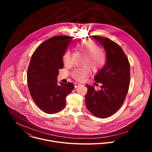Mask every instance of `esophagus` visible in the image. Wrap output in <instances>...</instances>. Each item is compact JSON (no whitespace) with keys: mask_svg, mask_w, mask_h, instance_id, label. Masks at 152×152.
Returning a JSON list of instances; mask_svg holds the SVG:
<instances>
[{"mask_svg":"<svg viewBox=\"0 0 152 152\" xmlns=\"http://www.w3.org/2000/svg\"><path fill=\"white\" fill-rule=\"evenodd\" d=\"M82 85V84L80 83L75 82V88H77V86H80V85Z\"/></svg>","mask_w":152,"mask_h":152,"instance_id":"34e87169","label":"esophagus"}]
</instances>
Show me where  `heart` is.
I'll use <instances>...</instances> for the list:
<instances>
[{
  "label": "heart",
  "instance_id": "b5f03b06",
  "mask_svg": "<svg viewBox=\"0 0 152 152\" xmlns=\"http://www.w3.org/2000/svg\"><path fill=\"white\" fill-rule=\"evenodd\" d=\"M75 49L83 54L82 67L77 68L72 72L73 77L77 80H83L89 75L90 69L96 72L102 69L106 61L104 50L99 48L95 42L91 40H85L76 45ZM62 60L66 65H69L71 61V53L69 50L65 52Z\"/></svg>",
  "mask_w": 152,
  "mask_h": 152
}]
</instances>
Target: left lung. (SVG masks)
Instances as JSON below:
<instances>
[{"instance_id":"1","label":"left lung","mask_w":152,"mask_h":152,"mask_svg":"<svg viewBox=\"0 0 152 152\" xmlns=\"http://www.w3.org/2000/svg\"><path fill=\"white\" fill-rule=\"evenodd\" d=\"M103 47L106 55L104 67L94 76L101 83L100 90L94 86L86 85V106L90 112L99 118H106L116 113L123 104L130 83V64L121 48L107 38L93 36Z\"/></svg>"}]
</instances>
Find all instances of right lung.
<instances>
[{"label": "right lung", "mask_w": 152, "mask_h": 152, "mask_svg": "<svg viewBox=\"0 0 152 152\" xmlns=\"http://www.w3.org/2000/svg\"><path fill=\"white\" fill-rule=\"evenodd\" d=\"M73 38L53 37L41 44L32 55L27 73L31 96L46 113H57L66 107V96L74 89L72 83H58L59 69L64 67L62 56Z\"/></svg>", "instance_id": "add662e5"}]
</instances>
